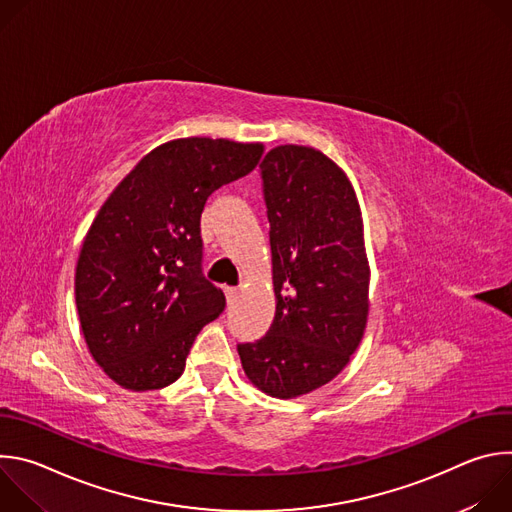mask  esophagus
Returning a JSON list of instances; mask_svg holds the SVG:
<instances>
[{
  "mask_svg": "<svg viewBox=\"0 0 512 512\" xmlns=\"http://www.w3.org/2000/svg\"><path fill=\"white\" fill-rule=\"evenodd\" d=\"M225 296H227V304H235L239 298V291L235 287H225Z\"/></svg>",
  "mask_w": 512,
  "mask_h": 512,
  "instance_id": "34e87169",
  "label": "esophagus"
}]
</instances>
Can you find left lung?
<instances>
[{
  "instance_id": "left-lung-1",
  "label": "left lung",
  "mask_w": 512,
  "mask_h": 512,
  "mask_svg": "<svg viewBox=\"0 0 512 512\" xmlns=\"http://www.w3.org/2000/svg\"><path fill=\"white\" fill-rule=\"evenodd\" d=\"M259 170L275 316L261 340L237 350L259 391L294 399L330 383L350 362L367 328L371 269L356 192L334 160L285 143Z\"/></svg>"
}]
</instances>
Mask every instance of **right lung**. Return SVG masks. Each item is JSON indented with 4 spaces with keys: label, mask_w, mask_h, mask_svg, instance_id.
<instances>
[{
    "label": "right lung",
    "mask_w": 512,
    "mask_h": 512,
    "mask_svg": "<svg viewBox=\"0 0 512 512\" xmlns=\"http://www.w3.org/2000/svg\"><path fill=\"white\" fill-rule=\"evenodd\" d=\"M263 143L180 137L143 156L109 194L75 273L91 356L119 387L172 385L225 294L202 275L200 214L208 196L255 170Z\"/></svg>",
    "instance_id": "add662e5"
}]
</instances>
